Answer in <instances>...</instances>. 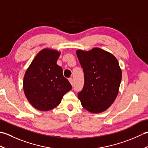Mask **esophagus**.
I'll list each match as a JSON object with an SVG mask.
<instances>
[{
    "instance_id": "obj_1",
    "label": "esophagus",
    "mask_w": 148,
    "mask_h": 148,
    "mask_svg": "<svg viewBox=\"0 0 148 148\" xmlns=\"http://www.w3.org/2000/svg\"><path fill=\"white\" fill-rule=\"evenodd\" d=\"M69 82L71 83V84H73V79H72V77H70V78H69Z\"/></svg>"
}]
</instances>
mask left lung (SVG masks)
Wrapping results in <instances>:
<instances>
[{"label":"left lung","mask_w":148,"mask_h":148,"mask_svg":"<svg viewBox=\"0 0 148 148\" xmlns=\"http://www.w3.org/2000/svg\"><path fill=\"white\" fill-rule=\"evenodd\" d=\"M76 55L84 77L83 90L77 95L81 105L91 112L106 111L114 102L121 83L122 74L118 60L98 48L89 51L77 50Z\"/></svg>","instance_id":"8db88e82"}]
</instances>
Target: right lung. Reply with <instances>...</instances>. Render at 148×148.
Returning a JSON list of instances; mask_svg holds the SVG:
<instances>
[{"label":"right lung","mask_w":148,"mask_h":148,"mask_svg":"<svg viewBox=\"0 0 148 148\" xmlns=\"http://www.w3.org/2000/svg\"><path fill=\"white\" fill-rule=\"evenodd\" d=\"M60 55L56 50H41L25 74V95L31 105L40 111L56 108L63 96L72 89L71 83L63 76L62 67L56 64Z\"/></svg>","instance_id":"right-lung-1"}]
</instances>
